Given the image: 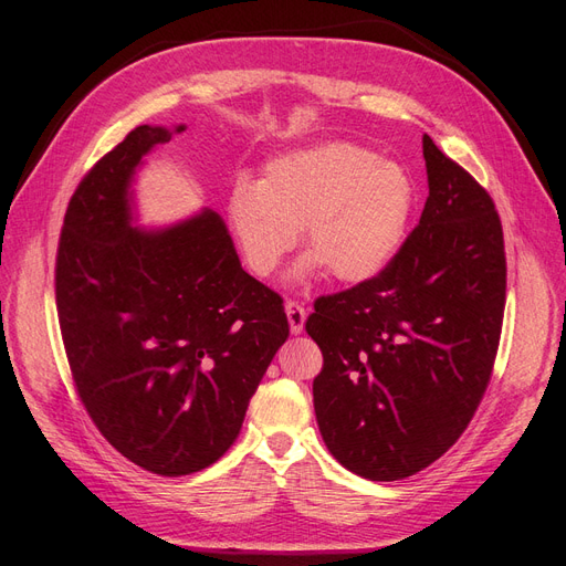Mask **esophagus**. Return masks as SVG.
Instances as JSON below:
<instances>
[{"instance_id": "34e87169", "label": "esophagus", "mask_w": 566, "mask_h": 566, "mask_svg": "<svg viewBox=\"0 0 566 566\" xmlns=\"http://www.w3.org/2000/svg\"><path fill=\"white\" fill-rule=\"evenodd\" d=\"M285 314H287V323H290V333H295V335L302 333L304 321H306L304 306L295 300H290V302H285Z\"/></svg>"}]
</instances>
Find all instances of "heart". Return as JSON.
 I'll return each mask as SVG.
<instances>
[{
  "label": "heart",
  "mask_w": 566,
  "mask_h": 566,
  "mask_svg": "<svg viewBox=\"0 0 566 566\" xmlns=\"http://www.w3.org/2000/svg\"><path fill=\"white\" fill-rule=\"evenodd\" d=\"M416 210V184L399 163L354 144H323L264 165L256 184L235 181L229 227L245 266L266 279L295 250L300 271L328 269L342 283L378 276L397 256Z\"/></svg>",
  "instance_id": "1"
}]
</instances>
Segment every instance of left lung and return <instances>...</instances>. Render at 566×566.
Here are the masks:
<instances>
[{
  "instance_id": "1",
  "label": "left lung",
  "mask_w": 566,
  "mask_h": 566,
  "mask_svg": "<svg viewBox=\"0 0 566 566\" xmlns=\"http://www.w3.org/2000/svg\"><path fill=\"white\" fill-rule=\"evenodd\" d=\"M430 181L418 227L378 276L314 302V410L328 451L373 482L430 468L489 387L505 312L493 198L422 136Z\"/></svg>"
}]
</instances>
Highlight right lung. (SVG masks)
<instances>
[{"label":"right lung","mask_w":566,"mask_h":566,"mask_svg":"<svg viewBox=\"0 0 566 566\" xmlns=\"http://www.w3.org/2000/svg\"><path fill=\"white\" fill-rule=\"evenodd\" d=\"M165 142L167 129L136 127L84 175L54 285L67 366L96 430L134 465L184 476L231 449L290 328L281 295L243 271L214 212L132 229L134 167Z\"/></svg>","instance_id":"right-lung-1"}]
</instances>
